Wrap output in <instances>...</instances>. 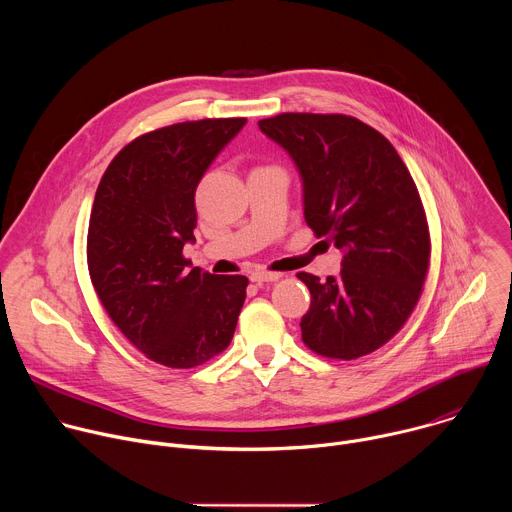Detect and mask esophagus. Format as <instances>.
Instances as JSON below:
<instances>
[{
	"label": "esophagus",
	"instance_id": "obj_1",
	"mask_svg": "<svg viewBox=\"0 0 512 512\" xmlns=\"http://www.w3.org/2000/svg\"><path fill=\"white\" fill-rule=\"evenodd\" d=\"M281 277H283L281 273H273V271H265V269H255L251 273V281H257V283H261V281H277Z\"/></svg>",
	"mask_w": 512,
	"mask_h": 512
}]
</instances>
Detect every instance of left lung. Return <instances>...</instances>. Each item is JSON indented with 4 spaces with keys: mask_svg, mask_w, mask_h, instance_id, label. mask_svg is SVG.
<instances>
[{
    "mask_svg": "<svg viewBox=\"0 0 512 512\" xmlns=\"http://www.w3.org/2000/svg\"><path fill=\"white\" fill-rule=\"evenodd\" d=\"M259 129L294 160L308 227L344 253L336 277L298 273L312 294L304 344L340 360L375 352L411 316L429 267L427 218L407 166L385 135L350 115L281 113Z\"/></svg>",
    "mask_w": 512,
    "mask_h": 512,
    "instance_id": "obj_1",
    "label": "left lung"
}]
</instances>
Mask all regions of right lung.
<instances>
[{
	"instance_id": "1",
	"label": "right lung",
	"mask_w": 512,
	"mask_h": 512,
	"mask_svg": "<svg viewBox=\"0 0 512 512\" xmlns=\"http://www.w3.org/2000/svg\"><path fill=\"white\" fill-rule=\"evenodd\" d=\"M245 117L200 119L135 137L105 170L89 221L93 287L150 360L192 369L233 340L245 275H214L182 255L194 243V192Z\"/></svg>"
}]
</instances>
